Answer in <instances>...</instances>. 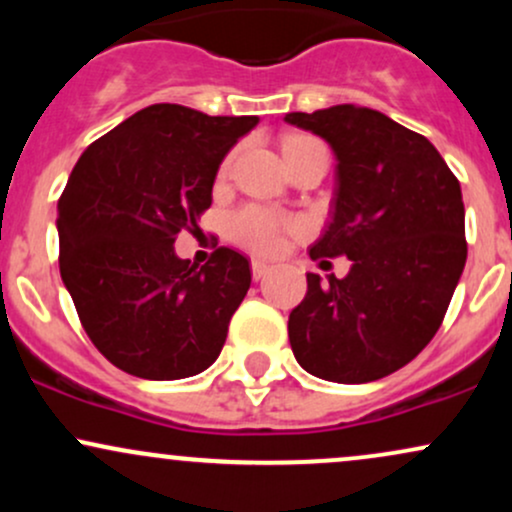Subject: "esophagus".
I'll list each match as a JSON object with an SVG mask.
<instances>
[{"label":"esophagus","mask_w":512,"mask_h":512,"mask_svg":"<svg viewBox=\"0 0 512 512\" xmlns=\"http://www.w3.org/2000/svg\"><path fill=\"white\" fill-rule=\"evenodd\" d=\"M269 264L267 262H260V260H252V279L255 281H260V279H264V276L269 274Z\"/></svg>","instance_id":"obj_1"}]
</instances>
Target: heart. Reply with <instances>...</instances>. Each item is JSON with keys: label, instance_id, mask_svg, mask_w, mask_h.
Wrapping results in <instances>:
<instances>
[{"label": "heart", "instance_id": "b5f03b06", "mask_svg": "<svg viewBox=\"0 0 512 512\" xmlns=\"http://www.w3.org/2000/svg\"><path fill=\"white\" fill-rule=\"evenodd\" d=\"M298 142H315V139L293 137L286 144ZM296 226V219H289V216L279 214V211L260 207V204H245V207L228 214L226 219L228 238L252 252H260V255H272V252L279 250L286 233Z\"/></svg>", "mask_w": 512, "mask_h": 512}]
</instances>
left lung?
Returning <instances> with one entry per match:
<instances>
[{
    "label": "left lung",
    "instance_id": "obj_1",
    "mask_svg": "<svg viewBox=\"0 0 512 512\" xmlns=\"http://www.w3.org/2000/svg\"><path fill=\"white\" fill-rule=\"evenodd\" d=\"M337 156L332 221L310 260L346 255L344 279L308 274L289 342L315 378H385L431 342L467 262L462 190L436 146L370 108L289 113ZM330 264V262H327Z\"/></svg>",
    "mask_w": 512,
    "mask_h": 512
}]
</instances>
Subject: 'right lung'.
I'll list each match as a JSON object with an SVG mask.
<instances>
[{
  "label": "right lung",
  "instance_id": "obj_1",
  "mask_svg": "<svg viewBox=\"0 0 512 512\" xmlns=\"http://www.w3.org/2000/svg\"><path fill=\"white\" fill-rule=\"evenodd\" d=\"M257 122L156 103L76 161L57 204L60 274L88 339L125 373L180 380L219 358L248 257L219 248L197 269L173 243L197 228L223 156Z\"/></svg>",
  "mask_w": 512,
  "mask_h": 512
}]
</instances>
